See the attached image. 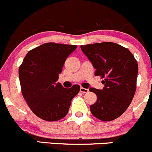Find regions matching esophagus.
<instances>
[{"mask_svg":"<svg viewBox=\"0 0 152 152\" xmlns=\"http://www.w3.org/2000/svg\"><path fill=\"white\" fill-rule=\"evenodd\" d=\"M80 92H82V93H86L88 91V88H83V87H80Z\"/></svg>","mask_w":152,"mask_h":152,"instance_id":"esophagus-1","label":"esophagus"}]
</instances>
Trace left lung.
<instances>
[{
  "mask_svg": "<svg viewBox=\"0 0 152 152\" xmlns=\"http://www.w3.org/2000/svg\"><path fill=\"white\" fill-rule=\"evenodd\" d=\"M94 68L95 75L105 78L103 89L90 88L96 103L90 106L91 114L103 121L121 116L130 105L136 91L137 62L126 48L112 42L80 46Z\"/></svg>",
  "mask_w": 152,
  "mask_h": 152,
  "instance_id": "8db88e82",
  "label": "left lung"
}]
</instances>
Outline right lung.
<instances>
[{
	"mask_svg": "<svg viewBox=\"0 0 152 152\" xmlns=\"http://www.w3.org/2000/svg\"><path fill=\"white\" fill-rule=\"evenodd\" d=\"M75 45L47 43L28 52L19 68L22 94L38 118L56 121L64 118L80 86L66 88L57 83L66 60L76 49Z\"/></svg>",
	"mask_w": 152,
	"mask_h": 152,
	"instance_id": "right-lung-1",
	"label": "right lung"
}]
</instances>
